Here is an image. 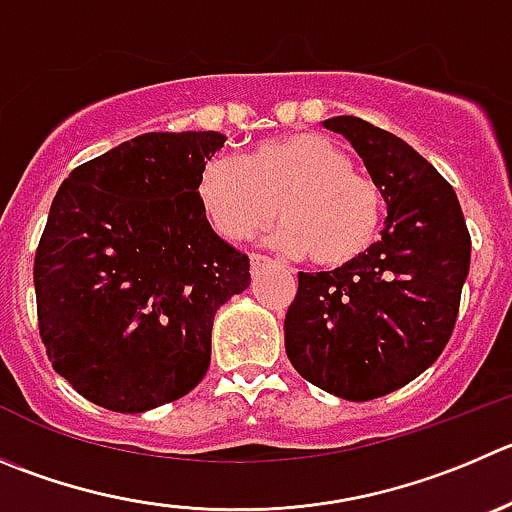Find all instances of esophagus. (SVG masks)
I'll list each match as a JSON object with an SVG mask.
<instances>
[{
    "label": "esophagus",
    "mask_w": 512,
    "mask_h": 512,
    "mask_svg": "<svg viewBox=\"0 0 512 512\" xmlns=\"http://www.w3.org/2000/svg\"><path fill=\"white\" fill-rule=\"evenodd\" d=\"M266 264H271L269 256H264V253H251V269L253 271H259L261 266H266Z\"/></svg>",
    "instance_id": "1"
}]
</instances>
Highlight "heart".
<instances>
[{
    "label": "heart",
    "mask_w": 512,
    "mask_h": 512,
    "mask_svg": "<svg viewBox=\"0 0 512 512\" xmlns=\"http://www.w3.org/2000/svg\"><path fill=\"white\" fill-rule=\"evenodd\" d=\"M196 193L213 228L231 241L251 238L279 211L284 221L269 233L271 246L306 253L321 269L359 259L384 216L382 188L354 173L339 145L314 133L264 140L241 163L211 158Z\"/></svg>",
    "instance_id": "b5f03b06"
}]
</instances>
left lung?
<instances>
[{
    "label": "left lung",
    "mask_w": 512,
    "mask_h": 512,
    "mask_svg": "<svg viewBox=\"0 0 512 512\" xmlns=\"http://www.w3.org/2000/svg\"><path fill=\"white\" fill-rule=\"evenodd\" d=\"M382 188V241L359 259L299 274L286 311L289 362L314 387L352 402L420 377L455 329L470 233L452 186L397 135L354 115L324 120Z\"/></svg>",
    "instance_id": "left-lung-1"
}]
</instances>
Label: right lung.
I'll return each instance as SVG.
<instances>
[{
  "label": "right lung",
  "instance_id": "1",
  "mask_svg": "<svg viewBox=\"0 0 512 512\" xmlns=\"http://www.w3.org/2000/svg\"><path fill=\"white\" fill-rule=\"evenodd\" d=\"M213 130L145 133L77 165L34 256L52 367L113 412L191 392L211 364L216 311L248 289V256L211 228L196 183Z\"/></svg>",
  "mask_w": 512,
  "mask_h": 512
}]
</instances>
